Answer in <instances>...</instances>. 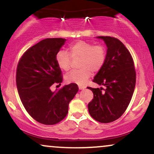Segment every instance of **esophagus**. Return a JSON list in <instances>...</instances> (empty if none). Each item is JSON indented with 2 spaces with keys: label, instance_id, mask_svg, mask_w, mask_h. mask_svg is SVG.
I'll return each mask as SVG.
<instances>
[{
  "label": "esophagus",
  "instance_id": "34e87169",
  "mask_svg": "<svg viewBox=\"0 0 154 154\" xmlns=\"http://www.w3.org/2000/svg\"><path fill=\"white\" fill-rule=\"evenodd\" d=\"M85 88H86L85 86H84V85H79V90H83V89H85Z\"/></svg>",
  "mask_w": 154,
  "mask_h": 154
}]
</instances>
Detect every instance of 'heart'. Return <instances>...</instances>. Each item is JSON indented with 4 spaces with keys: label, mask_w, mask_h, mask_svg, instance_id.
Segmentation results:
<instances>
[{
    "label": "heart",
    "mask_w": 154,
    "mask_h": 154,
    "mask_svg": "<svg viewBox=\"0 0 154 154\" xmlns=\"http://www.w3.org/2000/svg\"><path fill=\"white\" fill-rule=\"evenodd\" d=\"M68 52L60 51L56 56L57 66L61 69L67 71L71 66V55L73 59L80 58L79 69L69 72L66 76L67 82H75L79 85L85 83L92 75V71H99L106 59V50L101 45H94L85 41H78L68 48Z\"/></svg>",
    "instance_id": "1"
}]
</instances>
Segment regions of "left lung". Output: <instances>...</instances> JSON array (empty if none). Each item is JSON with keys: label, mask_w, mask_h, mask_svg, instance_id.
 Listing matches in <instances>:
<instances>
[{"label": "left lung", "mask_w": 154, "mask_h": 154, "mask_svg": "<svg viewBox=\"0 0 154 154\" xmlns=\"http://www.w3.org/2000/svg\"><path fill=\"white\" fill-rule=\"evenodd\" d=\"M97 38L103 40L107 52L105 63L93 82L105 89L88 88L93 93L88 111L96 121L109 123L119 119L128 108L135 90L136 73L131 54L119 40L109 36Z\"/></svg>", "instance_id": "1"}]
</instances>
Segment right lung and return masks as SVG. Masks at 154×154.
Here are the masks:
<instances>
[{
    "label": "right lung",
    "mask_w": 154,
    "mask_h": 154,
    "mask_svg": "<svg viewBox=\"0 0 154 154\" xmlns=\"http://www.w3.org/2000/svg\"><path fill=\"white\" fill-rule=\"evenodd\" d=\"M66 39H44L29 48L19 60L17 69V90L28 114L38 122L52 125L64 119L69 103L79 88L75 83L52 91L54 83L61 84V69L56 56Z\"/></svg>",
    "instance_id": "1"
}]
</instances>
